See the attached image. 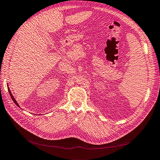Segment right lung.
Segmentation results:
<instances>
[{
  "label": "right lung",
  "instance_id": "right-lung-1",
  "mask_svg": "<svg viewBox=\"0 0 160 160\" xmlns=\"http://www.w3.org/2000/svg\"><path fill=\"white\" fill-rule=\"evenodd\" d=\"M8 92H9V94H10V95H11V98H12V101H14V103H15L18 107H19V105L18 104V103H17V101L15 100V99L14 98V97L12 96V93H11V91H10V89H9V88L8 87Z\"/></svg>",
  "mask_w": 160,
  "mask_h": 160
}]
</instances>
